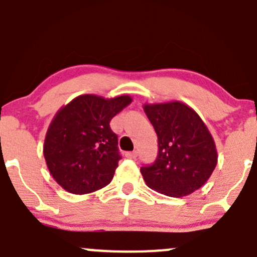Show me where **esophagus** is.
<instances>
[{"label":"esophagus","mask_w":257,"mask_h":257,"mask_svg":"<svg viewBox=\"0 0 257 257\" xmlns=\"http://www.w3.org/2000/svg\"><path fill=\"white\" fill-rule=\"evenodd\" d=\"M137 155V151H128V153H125V156L128 159H136Z\"/></svg>","instance_id":"1"}]
</instances>
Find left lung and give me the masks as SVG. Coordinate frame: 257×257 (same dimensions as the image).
<instances>
[{
	"label": "left lung",
	"instance_id": "left-lung-1",
	"mask_svg": "<svg viewBox=\"0 0 257 257\" xmlns=\"http://www.w3.org/2000/svg\"><path fill=\"white\" fill-rule=\"evenodd\" d=\"M158 136L155 163L140 167L151 190L170 197L188 196L201 188L214 171V140L198 114L182 102L144 104Z\"/></svg>",
	"mask_w": 257,
	"mask_h": 257
}]
</instances>
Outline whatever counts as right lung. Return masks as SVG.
Returning <instances> with one entry per match:
<instances>
[{"instance_id": "right-lung-1", "label": "right lung", "mask_w": 257, "mask_h": 257, "mask_svg": "<svg viewBox=\"0 0 257 257\" xmlns=\"http://www.w3.org/2000/svg\"><path fill=\"white\" fill-rule=\"evenodd\" d=\"M132 97L82 94L58 110L44 140V158L54 180L67 192L85 194L112 181L121 156L109 123Z\"/></svg>"}]
</instances>
